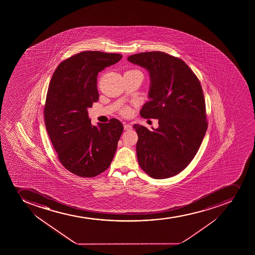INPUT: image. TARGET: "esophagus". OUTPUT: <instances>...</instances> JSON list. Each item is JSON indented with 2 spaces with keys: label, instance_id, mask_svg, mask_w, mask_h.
I'll use <instances>...</instances> for the list:
<instances>
[{
  "label": "esophagus",
  "instance_id": "1",
  "mask_svg": "<svg viewBox=\"0 0 255 255\" xmlns=\"http://www.w3.org/2000/svg\"><path fill=\"white\" fill-rule=\"evenodd\" d=\"M124 129H125V130H130V129H132L131 125H129V124H125V125H124Z\"/></svg>",
  "mask_w": 255,
  "mask_h": 255
}]
</instances>
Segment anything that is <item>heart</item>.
I'll use <instances>...</instances> for the list:
<instances>
[{
	"mask_svg": "<svg viewBox=\"0 0 255 255\" xmlns=\"http://www.w3.org/2000/svg\"><path fill=\"white\" fill-rule=\"evenodd\" d=\"M121 113L124 116H129V114H130V109L129 107H125V108L122 109Z\"/></svg>",
	"mask_w": 255,
	"mask_h": 255,
	"instance_id": "1",
	"label": "heart"
}]
</instances>
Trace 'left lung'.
<instances>
[{
	"mask_svg": "<svg viewBox=\"0 0 255 255\" xmlns=\"http://www.w3.org/2000/svg\"><path fill=\"white\" fill-rule=\"evenodd\" d=\"M128 61L146 69L149 101L143 118L158 119L149 130L134 125L138 134L139 166L154 179H166L184 170L194 159L206 133L205 101L199 79L181 59L161 51L135 54Z\"/></svg>",
	"mask_w": 255,
	"mask_h": 255,
	"instance_id": "obj_1",
	"label": "left lung"
}]
</instances>
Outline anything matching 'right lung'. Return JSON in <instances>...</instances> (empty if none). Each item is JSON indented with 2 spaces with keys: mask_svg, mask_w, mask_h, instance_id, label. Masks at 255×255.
Listing matches in <instances>:
<instances>
[{
  "mask_svg": "<svg viewBox=\"0 0 255 255\" xmlns=\"http://www.w3.org/2000/svg\"><path fill=\"white\" fill-rule=\"evenodd\" d=\"M121 54L82 51L62 61L51 77L44 107L46 130L62 165L91 178L108 169L123 132L117 119L92 126L88 108L98 101L97 75Z\"/></svg>",
  "mask_w": 255,
  "mask_h": 255,
  "instance_id": "obj_1",
  "label": "right lung"
}]
</instances>
